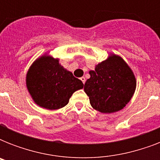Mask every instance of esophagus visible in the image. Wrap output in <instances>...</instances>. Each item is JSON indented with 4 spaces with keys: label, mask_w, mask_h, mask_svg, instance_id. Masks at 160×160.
Masks as SVG:
<instances>
[{
    "label": "esophagus",
    "mask_w": 160,
    "mask_h": 160,
    "mask_svg": "<svg viewBox=\"0 0 160 160\" xmlns=\"http://www.w3.org/2000/svg\"><path fill=\"white\" fill-rule=\"evenodd\" d=\"M80 80H81V81H82L83 84H85V78L84 77V76H83V77L80 78Z\"/></svg>",
    "instance_id": "1"
}]
</instances>
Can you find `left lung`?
Listing matches in <instances>:
<instances>
[{
	"label": "left lung",
	"mask_w": 160,
	"mask_h": 160,
	"mask_svg": "<svg viewBox=\"0 0 160 160\" xmlns=\"http://www.w3.org/2000/svg\"><path fill=\"white\" fill-rule=\"evenodd\" d=\"M84 90L95 109L110 114L122 109L131 100L136 80L128 64L113 54L90 70Z\"/></svg>",
	"instance_id": "obj_1"
}]
</instances>
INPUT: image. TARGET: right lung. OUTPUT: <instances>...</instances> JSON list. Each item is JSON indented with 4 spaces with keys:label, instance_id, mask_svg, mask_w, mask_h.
Segmentation results:
<instances>
[{
    "label": "right lung",
    "instance_id": "1",
    "mask_svg": "<svg viewBox=\"0 0 160 160\" xmlns=\"http://www.w3.org/2000/svg\"><path fill=\"white\" fill-rule=\"evenodd\" d=\"M26 81L34 102L51 110L65 106L73 93L84 87L81 80L60 65L59 59L47 55L34 61Z\"/></svg>",
    "mask_w": 160,
    "mask_h": 160
}]
</instances>
